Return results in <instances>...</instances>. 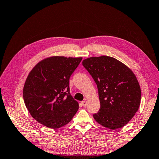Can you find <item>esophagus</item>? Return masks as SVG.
<instances>
[{
  "label": "esophagus",
  "instance_id": "1",
  "mask_svg": "<svg viewBox=\"0 0 159 159\" xmlns=\"http://www.w3.org/2000/svg\"><path fill=\"white\" fill-rule=\"evenodd\" d=\"M81 103H82L83 107H86V105H87V101H86V100L85 101H83L81 102Z\"/></svg>",
  "mask_w": 159,
  "mask_h": 159
}]
</instances>
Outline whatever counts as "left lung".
<instances>
[{"instance_id": "8db88e82", "label": "left lung", "mask_w": 159, "mask_h": 159, "mask_svg": "<svg viewBox=\"0 0 159 159\" xmlns=\"http://www.w3.org/2000/svg\"><path fill=\"white\" fill-rule=\"evenodd\" d=\"M82 65L96 82L101 107L93 117L109 129L122 128L138 110L142 92L133 70L111 56H93Z\"/></svg>"}]
</instances>
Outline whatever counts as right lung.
Returning a JSON list of instances; mask_svg holds the SVG:
<instances>
[{"instance_id": "add662e5", "label": "right lung", "mask_w": 159, "mask_h": 159, "mask_svg": "<svg viewBox=\"0 0 159 159\" xmlns=\"http://www.w3.org/2000/svg\"><path fill=\"white\" fill-rule=\"evenodd\" d=\"M82 57L50 56L30 70L23 89L24 103L41 125L58 129L71 120L79 103L69 93V77Z\"/></svg>"}]
</instances>
